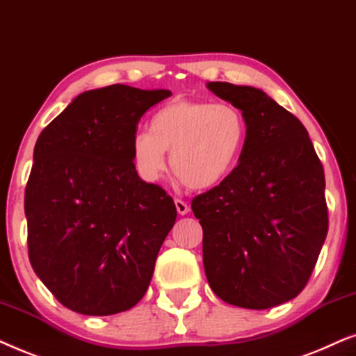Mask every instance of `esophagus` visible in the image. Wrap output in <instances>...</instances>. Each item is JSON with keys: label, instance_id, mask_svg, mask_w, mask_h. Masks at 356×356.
Listing matches in <instances>:
<instances>
[{"label": "esophagus", "instance_id": "esophagus-1", "mask_svg": "<svg viewBox=\"0 0 356 356\" xmlns=\"http://www.w3.org/2000/svg\"><path fill=\"white\" fill-rule=\"evenodd\" d=\"M174 203H175V208H177L179 215H187V213L191 211V207H188V203L181 200V198H175Z\"/></svg>", "mask_w": 356, "mask_h": 356}]
</instances>
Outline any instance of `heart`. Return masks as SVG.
Listing matches in <instances>:
<instances>
[{
    "label": "heart",
    "instance_id": "heart-1",
    "mask_svg": "<svg viewBox=\"0 0 356 356\" xmlns=\"http://www.w3.org/2000/svg\"><path fill=\"white\" fill-rule=\"evenodd\" d=\"M248 141L244 113L231 104L174 99L153 113L149 131L131 140L135 168L145 181L154 182L170 169L188 188L207 191L225 182L238 168Z\"/></svg>",
    "mask_w": 356,
    "mask_h": 356
}]
</instances>
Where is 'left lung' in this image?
<instances>
[{
  "label": "left lung",
  "instance_id": "8db88e82",
  "mask_svg": "<svg viewBox=\"0 0 356 356\" xmlns=\"http://www.w3.org/2000/svg\"><path fill=\"white\" fill-rule=\"evenodd\" d=\"M243 111L248 141L234 172L192 200L203 265L218 298L268 309L309 282L329 229L325 177L305 125L264 91L208 83Z\"/></svg>",
  "mask_w": 356,
  "mask_h": 356
}]
</instances>
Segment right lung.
Segmentation results:
<instances>
[{
    "mask_svg": "<svg viewBox=\"0 0 356 356\" xmlns=\"http://www.w3.org/2000/svg\"><path fill=\"white\" fill-rule=\"evenodd\" d=\"M112 84L79 94L42 130L24 195L37 277L68 309L111 316L148 290L177 210L141 181L131 140L143 113L169 97Z\"/></svg>",
    "mask_w": 356,
    "mask_h": 356,
    "instance_id": "1",
    "label": "right lung"
}]
</instances>
